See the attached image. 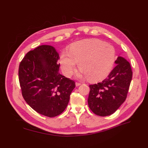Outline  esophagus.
Here are the masks:
<instances>
[{
    "mask_svg": "<svg viewBox=\"0 0 148 148\" xmlns=\"http://www.w3.org/2000/svg\"><path fill=\"white\" fill-rule=\"evenodd\" d=\"M82 84L81 83H75V85H76V86H79V85H81Z\"/></svg>",
    "mask_w": 148,
    "mask_h": 148,
    "instance_id": "34e87169",
    "label": "esophagus"
}]
</instances>
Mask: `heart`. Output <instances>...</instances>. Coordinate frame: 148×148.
<instances>
[{"mask_svg":"<svg viewBox=\"0 0 148 148\" xmlns=\"http://www.w3.org/2000/svg\"><path fill=\"white\" fill-rule=\"evenodd\" d=\"M115 60L113 46L98 39H87L73 44L69 53L62 52L60 64L66 77L73 75L78 64L81 70L78 77L99 81L109 73Z\"/></svg>","mask_w":148,"mask_h":148,"instance_id":"obj_1","label":"heart"}]
</instances>
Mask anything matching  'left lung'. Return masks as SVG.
<instances>
[{
    "label": "left lung",
    "mask_w": 148,
    "mask_h": 148,
    "mask_svg": "<svg viewBox=\"0 0 148 148\" xmlns=\"http://www.w3.org/2000/svg\"><path fill=\"white\" fill-rule=\"evenodd\" d=\"M115 66L105 79L89 85L88 103L95 114L105 117L114 114L127 98L133 72L129 62L119 56Z\"/></svg>",
    "instance_id": "1"
}]
</instances>
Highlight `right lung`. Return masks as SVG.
I'll use <instances>...</instances> for the list:
<instances>
[{"label": "right lung", "mask_w": 148, "mask_h": 148, "mask_svg": "<svg viewBox=\"0 0 148 148\" xmlns=\"http://www.w3.org/2000/svg\"><path fill=\"white\" fill-rule=\"evenodd\" d=\"M59 59L55 47L42 45L26 53L19 66L24 99L38 113L49 117L63 112L75 88L74 81L60 74Z\"/></svg>", "instance_id": "add662e5"}]
</instances>
